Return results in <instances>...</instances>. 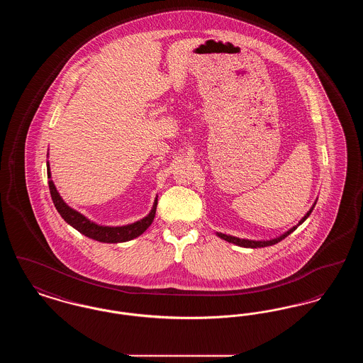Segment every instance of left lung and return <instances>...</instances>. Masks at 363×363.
I'll return each instance as SVG.
<instances>
[{
    "mask_svg": "<svg viewBox=\"0 0 363 363\" xmlns=\"http://www.w3.org/2000/svg\"><path fill=\"white\" fill-rule=\"evenodd\" d=\"M315 203H317V200L314 201V204L311 206V209L306 212V215L299 220V223L296 225H294L291 227L290 230H287L286 233H283V234H280L279 237L277 238H272V240H261V241H256V240H246V238H238V237H233V235H227V234H223V233H215L219 238H222V240H225V241L230 242V243H234V245H237V246H241V247H250V249H256V247H265V246H272V245H275L277 242L281 241V240H284L287 235H290L293 231H295V228L298 227L299 225H302L309 216H311V211H313V208L315 206Z\"/></svg>",
    "mask_w": 363,
    "mask_h": 363,
    "instance_id": "1",
    "label": "left lung"
}]
</instances>
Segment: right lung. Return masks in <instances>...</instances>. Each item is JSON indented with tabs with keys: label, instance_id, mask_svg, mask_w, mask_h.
I'll list each match as a JSON object with an SVG mask.
<instances>
[{
	"label": "right lung",
	"instance_id": "obj_1",
	"mask_svg": "<svg viewBox=\"0 0 363 363\" xmlns=\"http://www.w3.org/2000/svg\"><path fill=\"white\" fill-rule=\"evenodd\" d=\"M49 156V154H48ZM48 178H49V188H50V194H52V203L54 207L61 215V218L76 228L79 233L86 235L91 240L95 241L104 242V243H120V242L132 241L141 235L151 223L154 222L155 218L156 206H157V196H156L154 206L151 208L150 213L140 219L135 223L125 225H102L89 220L83 213L79 211L70 208L60 196L58 190L55 188L52 179V172H50V164L48 160Z\"/></svg>",
	"mask_w": 363,
	"mask_h": 363
}]
</instances>
